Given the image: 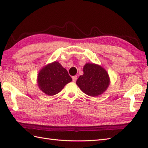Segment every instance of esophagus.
Listing matches in <instances>:
<instances>
[{
    "label": "esophagus",
    "instance_id": "esophagus-1",
    "mask_svg": "<svg viewBox=\"0 0 148 148\" xmlns=\"http://www.w3.org/2000/svg\"><path fill=\"white\" fill-rule=\"evenodd\" d=\"M72 79L73 82H75L77 79V76H73V77H72Z\"/></svg>",
    "mask_w": 148,
    "mask_h": 148
}]
</instances>
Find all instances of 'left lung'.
I'll return each mask as SVG.
<instances>
[{
  "label": "left lung",
  "mask_w": 148,
  "mask_h": 148,
  "mask_svg": "<svg viewBox=\"0 0 148 148\" xmlns=\"http://www.w3.org/2000/svg\"><path fill=\"white\" fill-rule=\"evenodd\" d=\"M76 83L86 95L96 97L106 91L110 78L107 71L101 66L88 63L83 67V75L79 76Z\"/></svg>",
  "instance_id": "obj_1"
}]
</instances>
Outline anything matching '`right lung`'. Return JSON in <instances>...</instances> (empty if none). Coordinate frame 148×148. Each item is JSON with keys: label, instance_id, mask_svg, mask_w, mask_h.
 I'll return each instance as SVG.
<instances>
[{"label": "right lung", "instance_id": "obj_1", "mask_svg": "<svg viewBox=\"0 0 148 148\" xmlns=\"http://www.w3.org/2000/svg\"><path fill=\"white\" fill-rule=\"evenodd\" d=\"M37 80L38 86L43 92L48 96H53L60 92L72 79L67 70L55 61L39 71Z\"/></svg>", "mask_w": 148, "mask_h": 148}]
</instances>
